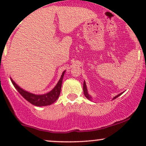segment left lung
Masks as SVG:
<instances>
[{"label": "left lung", "mask_w": 146, "mask_h": 146, "mask_svg": "<svg viewBox=\"0 0 146 146\" xmlns=\"http://www.w3.org/2000/svg\"><path fill=\"white\" fill-rule=\"evenodd\" d=\"M83 90H84V95H85V97H86V98L88 99V100H90V101H91L92 100V97L90 96V95L88 94V90H87V87H86V82H84V84H83ZM122 93H119V95H117V96H115V97H114V98H113V100H115V99H116L117 98H118L119 96V95H121Z\"/></svg>", "instance_id": "left-lung-1"}]
</instances>
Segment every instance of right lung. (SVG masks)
Instances as JSON below:
<instances>
[{
  "instance_id": "add662e5",
  "label": "right lung",
  "mask_w": 146,
  "mask_h": 146,
  "mask_svg": "<svg viewBox=\"0 0 146 146\" xmlns=\"http://www.w3.org/2000/svg\"><path fill=\"white\" fill-rule=\"evenodd\" d=\"M65 71H63L62 74L60 79L57 83L56 86L52 89L51 91L48 93H45L42 95H36L33 94V93H29V92L25 90L24 89L21 88L18 84H16V82L12 80L11 78V81L12 82L16 89L18 90V93L21 94L22 96L27 101H28L31 104L36 106H44L51 105L53 103L58 100L59 98V95L60 94V90H61L62 83V80L64 78V75Z\"/></svg>"
}]
</instances>
